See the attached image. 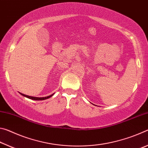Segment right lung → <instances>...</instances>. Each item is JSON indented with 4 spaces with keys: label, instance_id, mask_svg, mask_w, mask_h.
Listing matches in <instances>:
<instances>
[{
    "label": "right lung",
    "instance_id": "obj_1",
    "mask_svg": "<svg viewBox=\"0 0 148 148\" xmlns=\"http://www.w3.org/2000/svg\"><path fill=\"white\" fill-rule=\"evenodd\" d=\"M20 94L23 95V96L27 97V98H29L30 99H32V100H34V101H42V100H45V99H49L51 97L52 95H53V94H52L51 95H49V96H47L46 97H31V96H28V95H24V94H22L20 92Z\"/></svg>",
    "mask_w": 148,
    "mask_h": 148
}]
</instances>
